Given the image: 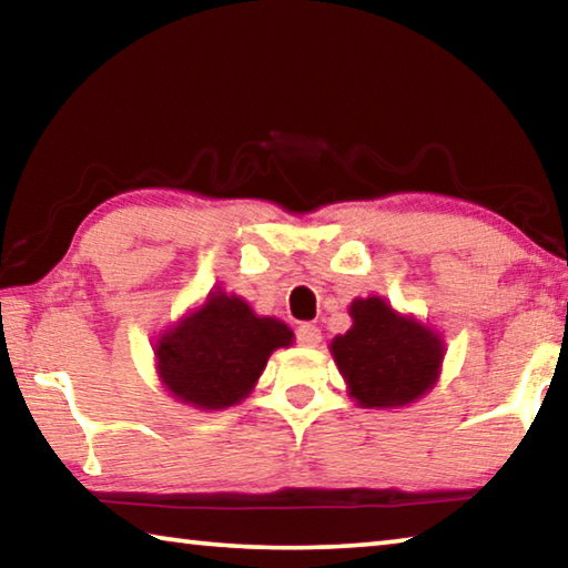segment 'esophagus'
<instances>
[{
  "label": "esophagus",
  "mask_w": 568,
  "mask_h": 568,
  "mask_svg": "<svg viewBox=\"0 0 568 568\" xmlns=\"http://www.w3.org/2000/svg\"><path fill=\"white\" fill-rule=\"evenodd\" d=\"M295 341L301 343V345H305V348H315V345L321 343V331L315 328V325H311V323H303V325H297Z\"/></svg>",
  "instance_id": "esophagus-1"
}]
</instances>
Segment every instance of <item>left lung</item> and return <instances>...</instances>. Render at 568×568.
<instances>
[{
	"instance_id": "obj_1",
	"label": "left lung",
	"mask_w": 568,
	"mask_h": 568,
	"mask_svg": "<svg viewBox=\"0 0 568 568\" xmlns=\"http://www.w3.org/2000/svg\"><path fill=\"white\" fill-rule=\"evenodd\" d=\"M351 318V331L335 335L331 353L358 406L400 408L434 388L446 353L436 331L378 295L355 297Z\"/></svg>"
}]
</instances>
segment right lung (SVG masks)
Returning <instances> with one entry per match:
<instances>
[{
  "label": "right lung",
  "instance_id": "obj_1",
  "mask_svg": "<svg viewBox=\"0 0 568 568\" xmlns=\"http://www.w3.org/2000/svg\"><path fill=\"white\" fill-rule=\"evenodd\" d=\"M293 331L261 318L243 297L215 291L155 343L158 373L172 396L200 410H223L255 388L275 348H287Z\"/></svg>",
  "mask_w": 568,
  "mask_h": 568
}]
</instances>
